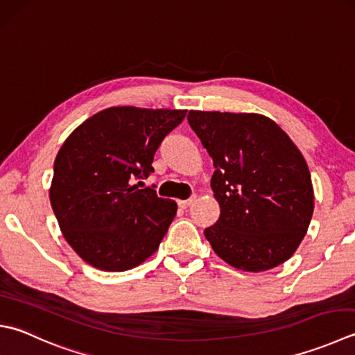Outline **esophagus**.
<instances>
[{
  "instance_id": "34e87169",
  "label": "esophagus",
  "mask_w": 355,
  "mask_h": 355,
  "mask_svg": "<svg viewBox=\"0 0 355 355\" xmlns=\"http://www.w3.org/2000/svg\"><path fill=\"white\" fill-rule=\"evenodd\" d=\"M193 201H196V197H192L189 200H182V201H178V206L182 207V209H186V207H189Z\"/></svg>"
}]
</instances>
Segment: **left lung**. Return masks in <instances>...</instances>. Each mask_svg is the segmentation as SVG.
I'll list each match as a JSON object with an SVG mask.
<instances>
[{"label":"left lung","mask_w":355,"mask_h":355,"mask_svg":"<svg viewBox=\"0 0 355 355\" xmlns=\"http://www.w3.org/2000/svg\"><path fill=\"white\" fill-rule=\"evenodd\" d=\"M187 121L215 168L220 218L205 229L214 252L248 272L289 260L314 212L311 173L294 141L260 114L189 110Z\"/></svg>","instance_id":"left-lung-1"}]
</instances>
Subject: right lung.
Masks as SVG:
<instances>
[{"mask_svg": "<svg viewBox=\"0 0 355 355\" xmlns=\"http://www.w3.org/2000/svg\"><path fill=\"white\" fill-rule=\"evenodd\" d=\"M186 112L107 107L62 143L49 197L66 241L90 266L123 272L158 249L177 203L140 180L154 172L158 146Z\"/></svg>", "mask_w": 355, "mask_h": 355, "instance_id": "right-lung-1", "label": "right lung"}]
</instances>
